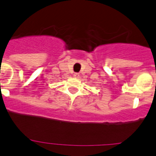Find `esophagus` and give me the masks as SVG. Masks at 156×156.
I'll list each match as a JSON object with an SVG mask.
<instances>
[{"label":"esophagus","instance_id":"obj_1","mask_svg":"<svg viewBox=\"0 0 156 156\" xmlns=\"http://www.w3.org/2000/svg\"><path fill=\"white\" fill-rule=\"evenodd\" d=\"M73 76L75 77V78H78V77H79V74H78V73H75V74H74Z\"/></svg>","mask_w":156,"mask_h":156}]
</instances>
